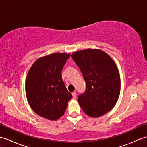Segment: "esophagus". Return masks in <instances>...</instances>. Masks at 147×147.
Here are the masks:
<instances>
[{"mask_svg":"<svg viewBox=\"0 0 147 147\" xmlns=\"http://www.w3.org/2000/svg\"><path fill=\"white\" fill-rule=\"evenodd\" d=\"M72 95H73V98H76V92H73L72 93Z\"/></svg>","mask_w":147,"mask_h":147,"instance_id":"esophagus-1","label":"esophagus"}]
</instances>
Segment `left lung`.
I'll return each mask as SVG.
<instances>
[{"label": "left lung", "mask_w": 147, "mask_h": 147, "mask_svg": "<svg viewBox=\"0 0 147 147\" xmlns=\"http://www.w3.org/2000/svg\"><path fill=\"white\" fill-rule=\"evenodd\" d=\"M71 57L86 82L85 93L78 98L81 108L92 117L107 113L120 94V76L114 61L107 53L95 49L73 52Z\"/></svg>", "instance_id": "obj_1"}]
</instances>
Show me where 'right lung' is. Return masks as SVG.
Segmentation results:
<instances>
[{
    "label": "right lung",
    "mask_w": 147,
    "mask_h": 147,
    "mask_svg": "<svg viewBox=\"0 0 147 147\" xmlns=\"http://www.w3.org/2000/svg\"><path fill=\"white\" fill-rule=\"evenodd\" d=\"M70 54L54 53L40 57L28 73L25 90L27 100L36 113L55 121L64 115L72 95L62 79V69Z\"/></svg>",
    "instance_id": "obj_1"
}]
</instances>
